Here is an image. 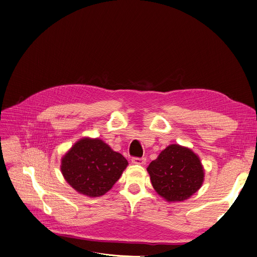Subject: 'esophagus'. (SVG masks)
<instances>
[{
    "instance_id": "34e87169",
    "label": "esophagus",
    "mask_w": 257,
    "mask_h": 257,
    "mask_svg": "<svg viewBox=\"0 0 257 257\" xmlns=\"http://www.w3.org/2000/svg\"><path fill=\"white\" fill-rule=\"evenodd\" d=\"M131 162H132V164H134V165H144L145 162H146V160H145L144 158H133V159L131 160Z\"/></svg>"
}]
</instances>
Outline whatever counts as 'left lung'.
I'll list each match as a JSON object with an SVG mask.
<instances>
[{
	"instance_id": "left-lung-1",
	"label": "left lung",
	"mask_w": 257,
	"mask_h": 257,
	"mask_svg": "<svg viewBox=\"0 0 257 257\" xmlns=\"http://www.w3.org/2000/svg\"><path fill=\"white\" fill-rule=\"evenodd\" d=\"M146 170L156 192L168 202L190 198L204 181V169L199 157L179 144L168 145Z\"/></svg>"
}]
</instances>
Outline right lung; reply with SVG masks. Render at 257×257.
Instances as JSON below:
<instances>
[{"label": "right lung", "instance_id": "right-lung-1", "mask_svg": "<svg viewBox=\"0 0 257 257\" xmlns=\"http://www.w3.org/2000/svg\"><path fill=\"white\" fill-rule=\"evenodd\" d=\"M127 160L99 138L83 137L61 160V172L78 193L98 197L111 190L127 168Z\"/></svg>", "mask_w": 257, "mask_h": 257}]
</instances>
